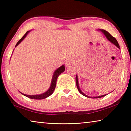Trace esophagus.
I'll return each instance as SVG.
<instances>
[{"label": "esophagus", "instance_id": "1", "mask_svg": "<svg viewBox=\"0 0 131 131\" xmlns=\"http://www.w3.org/2000/svg\"><path fill=\"white\" fill-rule=\"evenodd\" d=\"M74 63L73 61L72 60V59H68V60H66L65 62V64H66V66H69L70 65H72L73 63Z\"/></svg>", "mask_w": 131, "mask_h": 131}]
</instances>
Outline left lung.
Returning <instances> with one entry per match:
<instances>
[{"label": "left lung", "mask_w": 131, "mask_h": 131, "mask_svg": "<svg viewBox=\"0 0 131 131\" xmlns=\"http://www.w3.org/2000/svg\"><path fill=\"white\" fill-rule=\"evenodd\" d=\"M98 30L101 31V32H102L103 35H104V36H105V37L106 38V39L107 40V41H110L111 43L113 44L114 45H115L116 46L117 48H118L119 49H120V47H119V46L118 43V41H117V40L114 38V37H113L112 35H111L107 31L105 30H103V29H99ZM76 86H77V89H78V91H79V92L80 93L81 95H83V96H86L87 97H89V98H99V97H103L106 96V95H107V94H105V95H101V96H88V95H85L84 93H83V92L81 91V90H80V88L79 87V80H78V76H77V75H76ZM113 92V91H112Z\"/></svg>", "instance_id": "1"}]
</instances>
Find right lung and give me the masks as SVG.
Returning a JSON list of instances; mask_svg holds the SVG:
<instances>
[{"label": "right lung", "instance_id": "obj_1", "mask_svg": "<svg viewBox=\"0 0 131 131\" xmlns=\"http://www.w3.org/2000/svg\"><path fill=\"white\" fill-rule=\"evenodd\" d=\"M30 30H29L26 32V34L24 35V36L22 37V38L19 40L17 42V43L15 45V47L18 45V44L21 43V42L25 38L26 36H27V35L30 32ZM65 70V66L64 65H62L60 67L58 68L57 70H55L54 72V74L52 75V80H51V85L50 86V88H48V90L46 91L45 92L43 93V94H38V95H26L25 94H23L21 92H19L21 94H23L24 96L29 97V98L32 99H45L46 97L50 96L51 95L56 87V84H57V80L58 76L60 75L62 73H63Z\"/></svg>", "mask_w": 131, "mask_h": 131}]
</instances>
